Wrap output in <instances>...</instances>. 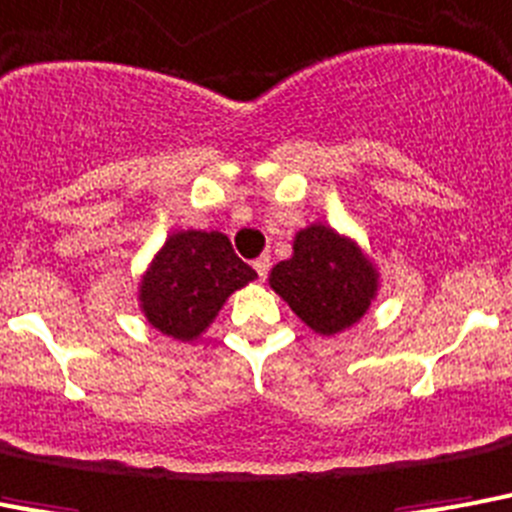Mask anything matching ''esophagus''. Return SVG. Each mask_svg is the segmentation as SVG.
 <instances>
[{"label": "esophagus", "instance_id": "1", "mask_svg": "<svg viewBox=\"0 0 512 512\" xmlns=\"http://www.w3.org/2000/svg\"><path fill=\"white\" fill-rule=\"evenodd\" d=\"M252 268H255L257 278H260V281H265V276H268V268H270V257L268 255L257 257L255 263H252Z\"/></svg>", "mask_w": 512, "mask_h": 512}]
</instances>
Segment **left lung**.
I'll return each instance as SVG.
<instances>
[{
	"label": "left lung",
	"instance_id": "8db88e82",
	"mask_svg": "<svg viewBox=\"0 0 512 512\" xmlns=\"http://www.w3.org/2000/svg\"><path fill=\"white\" fill-rule=\"evenodd\" d=\"M294 252L270 270V289L315 334L355 326L378 292V270L360 244L331 226L310 223L294 236Z\"/></svg>",
	"mask_w": 512,
	"mask_h": 512
}]
</instances>
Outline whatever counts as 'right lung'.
I'll list each match as a JSON object with an SVG mask.
<instances>
[{"instance_id": "1", "label": "right lung", "mask_w": 512, "mask_h": 512, "mask_svg": "<svg viewBox=\"0 0 512 512\" xmlns=\"http://www.w3.org/2000/svg\"><path fill=\"white\" fill-rule=\"evenodd\" d=\"M220 231H173L139 281V307L160 334L194 342L226 305V299L255 281Z\"/></svg>"}]
</instances>
